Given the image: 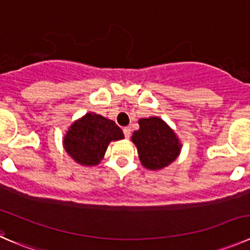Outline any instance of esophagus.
<instances>
[{"label":"esophagus","instance_id":"obj_1","mask_svg":"<svg viewBox=\"0 0 250 250\" xmlns=\"http://www.w3.org/2000/svg\"><path fill=\"white\" fill-rule=\"evenodd\" d=\"M123 133H125V137L128 139V138H130V135H132V128L125 127L123 128Z\"/></svg>","mask_w":250,"mask_h":250}]
</instances>
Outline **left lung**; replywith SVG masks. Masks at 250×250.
I'll return each mask as SVG.
<instances>
[{
  "label": "left lung",
  "instance_id": "left-lung-1",
  "mask_svg": "<svg viewBox=\"0 0 250 250\" xmlns=\"http://www.w3.org/2000/svg\"><path fill=\"white\" fill-rule=\"evenodd\" d=\"M139 129L133 133L142 165L149 169H161L176 160L181 144L173 130L159 117L139 120Z\"/></svg>",
  "mask_w": 250,
  "mask_h": 250
}]
</instances>
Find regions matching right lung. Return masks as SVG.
Returning <instances> with one entry per match:
<instances>
[{
	"instance_id": "obj_1",
	"label": "right lung",
	"mask_w": 250,
	"mask_h": 250,
	"mask_svg": "<svg viewBox=\"0 0 250 250\" xmlns=\"http://www.w3.org/2000/svg\"><path fill=\"white\" fill-rule=\"evenodd\" d=\"M122 129L113 121L96 113H86L71 125L64 137V149L83 166L98 165L108 143L123 139Z\"/></svg>"
}]
</instances>
